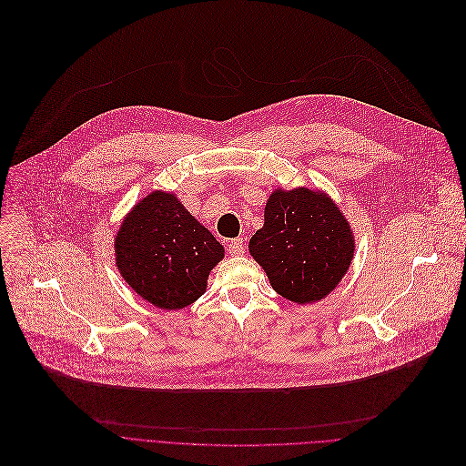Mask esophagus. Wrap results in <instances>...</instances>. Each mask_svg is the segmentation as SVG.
Returning <instances> with one entry per match:
<instances>
[{
  "instance_id": "34e87169",
  "label": "esophagus",
  "mask_w": 466,
  "mask_h": 466,
  "mask_svg": "<svg viewBox=\"0 0 466 466\" xmlns=\"http://www.w3.org/2000/svg\"><path fill=\"white\" fill-rule=\"evenodd\" d=\"M228 248H229V253H231L233 257H238V255L244 253V240H242V238H231L229 244H228Z\"/></svg>"
}]
</instances>
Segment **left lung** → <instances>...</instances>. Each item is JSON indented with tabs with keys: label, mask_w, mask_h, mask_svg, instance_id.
<instances>
[{
	"label": "left lung",
	"mask_w": 466,
	"mask_h": 466,
	"mask_svg": "<svg viewBox=\"0 0 466 466\" xmlns=\"http://www.w3.org/2000/svg\"><path fill=\"white\" fill-rule=\"evenodd\" d=\"M249 253L279 296L305 305L339 285L354 255V237L325 193L275 189L264 208V226L249 238Z\"/></svg>",
	"instance_id": "left-lung-1"
}]
</instances>
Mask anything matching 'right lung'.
<instances>
[{
	"mask_svg": "<svg viewBox=\"0 0 466 466\" xmlns=\"http://www.w3.org/2000/svg\"><path fill=\"white\" fill-rule=\"evenodd\" d=\"M224 246L176 195L154 191L125 217L116 235V264L130 289L150 305L179 310L208 289Z\"/></svg>",
	"mask_w": 466,
	"mask_h": 466,
	"instance_id": "right-lung-1",
	"label": "right lung"
}]
</instances>
